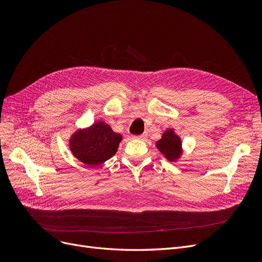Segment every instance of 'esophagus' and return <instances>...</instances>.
<instances>
[{
	"label": "esophagus",
	"mask_w": 262,
	"mask_h": 262,
	"mask_svg": "<svg viewBox=\"0 0 262 262\" xmlns=\"http://www.w3.org/2000/svg\"><path fill=\"white\" fill-rule=\"evenodd\" d=\"M135 139H139V140H145L147 138V134L146 133H143L141 135H138V136H134Z\"/></svg>",
	"instance_id": "1"
}]
</instances>
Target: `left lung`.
I'll use <instances>...</instances> for the list:
<instances>
[{"instance_id":"8db88e82","label":"left lung","mask_w":262,"mask_h":262,"mask_svg":"<svg viewBox=\"0 0 262 262\" xmlns=\"http://www.w3.org/2000/svg\"><path fill=\"white\" fill-rule=\"evenodd\" d=\"M156 145L159 151L169 161H176L182 155L181 140L172 129L166 130Z\"/></svg>"}]
</instances>
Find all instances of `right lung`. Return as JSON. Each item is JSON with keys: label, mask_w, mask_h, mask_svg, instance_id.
I'll return each mask as SVG.
<instances>
[{"label": "right lung", "mask_w": 262, "mask_h": 262, "mask_svg": "<svg viewBox=\"0 0 262 262\" xmlns=\"http://www.w3.org/2000/svg\"><path fill=\"white\" fill-rule=\"evenodd\" d=\"M122 136L115 133L107 123L100 120L93 126L77 130L69 140L72 155L82 163L95 166L113 157Z\"/></svg>", "instance_id": "add662e5"}]
</instances>
